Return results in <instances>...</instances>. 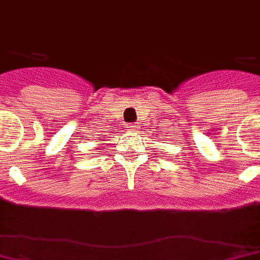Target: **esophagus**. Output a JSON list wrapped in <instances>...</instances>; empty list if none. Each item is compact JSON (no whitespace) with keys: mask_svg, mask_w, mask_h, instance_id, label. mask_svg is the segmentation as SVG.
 <instances>
[{"mask_svg":"<svg viewBox=\"0 0 260 260\" xmlns=\"http://www.w3.org/2000/svg\"><path fill=\"white\" fill-rule=\"evenodd\" d=\"M128 128H129L131 131H138V125H136V124H129Z\"/></svg>","mask_w":260,"mask_h":260,"instance_id":"34e87169","label":"esophagus"}]
</instances>
